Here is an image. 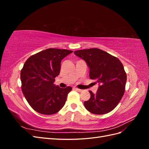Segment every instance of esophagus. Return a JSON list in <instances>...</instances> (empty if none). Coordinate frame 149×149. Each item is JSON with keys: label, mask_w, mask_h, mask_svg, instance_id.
<instances>
[{"label": "esophagus", "mask_w": 149, "mask_h": 149, "mask_svg": "<svg viewBox=\"0 0 149 149\" xmlns=\"http://www.w3.org/2000/svg\"><path fill=\"white\" fill-rule=\"evenodd\" d=\"M74 89H75V90H76V91H78V92H81V91H82V89H78V88H74Z\"/></svg>", "instance_id": "34e87169"}]
</instances>
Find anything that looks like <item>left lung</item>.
Wrapping results in <instances>:
<instances>
[{
  "label": "left lung",
  "instance_id": "obj_1",
  "mask_svg": "<svg viewBox=\"0 0 149 149\" xmlns=\"http://www.w3.org/2000/svg\"><path fill=\"white\" fill-rule=\"evenodd\" d=\"M76 56L83 59L89 68V78L100 86L94 94L89 91L91 97L84 105L94 114H104L118 106L124 92L127 74L120 61L98 48L75 51Z\"/></svg>",
  "mask_w": 149,
  "mask_h": 149
}]
</instances>
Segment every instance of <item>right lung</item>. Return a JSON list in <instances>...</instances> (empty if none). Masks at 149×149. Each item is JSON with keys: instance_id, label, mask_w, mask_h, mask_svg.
Here are the masks:
<instances>
[{"instance_id": "obj_1", "label": "right lung", "mask_w": 149, "mask_h": 149, "mask_svg": "<svg viewBox=\"0 0 149 149\" xmlns=\"http://www.w3.org/2000/svg\"><path fill=\"white\" fill-rule=\"evenodd\" d=\"M73 51L48 48L29 57L21 70L22 91L30 106L38 113L55 114L64 106L70 86L53 84L59 75L61 61Z\"/></svg>"}]
</instances>
